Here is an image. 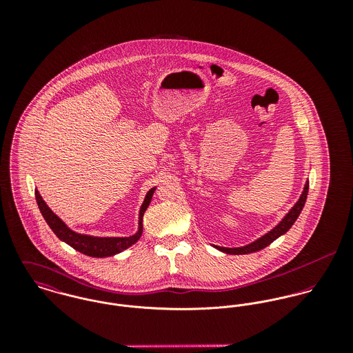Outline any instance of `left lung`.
Listing matches in <instances>:
<instances>
[{"instance_id": "left-lung-1", "label": "left lung", "mask_w": 353, "mask_h": 353, "mask_svg": "<svg viewBox=\"0 0 353 353\" xmlns=\"http://www.w3.org/2000/svg\"><path fill=\"white\" fill-rule=\"evenodd\" d=\"M307 193H308V181L304 185V189H303L302 196H301L299 201L294 205V208L285 214V217L272 231H269L268 234H265L263 236H261L255 242H252V243L248 245V246H243V248H234V249L220 248V246H214V248L217 250H220V252H225V254H236V255L238 254H250V252H259V250L265 249L273 241H276L279 236L284 235L294 225V223L296 221V219L299 217V214L302 212L304 202H305V199H307Z\"/></svg>"}]
</instances>
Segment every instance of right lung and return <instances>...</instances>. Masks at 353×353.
<instances>
[{
  "label": "right lung",
  "instance_id": "right-lung-1",
  "mask_svg": "<svg viewBox=\"0 0 353 353\" xmlns=\"http://www.w3.org/2000/svg\"><path fill=\"white\" fill-rule=\"evenodd\" d=\"M156 188L151 189L147 196L145 200L143 202L141 208H140V216H139V231L132 235V236H126V238H99V236H90V235H81L77 234L74 231H72L52 210L46 205V202L43 201V199L41 197L39 192L35 190V199L38 202L39 210L42 213V216L45 217L46 223L49 224L52 232L65 243H68L70 248H73L77 252H83L85 255L90 256H95V258H104V256H111L114 254L123 252L126 249H129L130 246H133L141 236L143 234V217H144V212L147 210L148 205L152 200V196L154 193Z\"/></svg>",
  "mask_w": 353,
  "mask_h": 353
}]
</instances>
